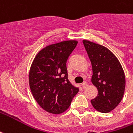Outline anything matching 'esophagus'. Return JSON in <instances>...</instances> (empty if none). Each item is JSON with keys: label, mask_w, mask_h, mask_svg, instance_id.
Returning a JSON list of instances; mask_svg holds the SVG:
<instances>
[{"label": "esophagus", "mask_w": 133, "mask_h": 133, "mask_svg": "<svg viewBox=\"0 0 133 133\" xmlns=\"http://www.w3.org/2000/svg\"><path fill=\"white\" fill-rule=\"evenodd\" d=\"M88 86V84H87V82H84L82 84V88H86Z\"/></svg>", "instance_id": "34e87169"}]
</instances>
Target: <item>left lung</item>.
Segmentation results:
<instances>
[{
    "label": "left lung",
    "instance_id": "8db88e82",
    "mask_svg": "<svg viewBox=\"0 0 133 133\" xmlns=\"http://www.w3.org/2000/svg\"><path fill=\"white\" fill-rule=\"evenodd\" d=\"M92 66L91 82L98 89L96 98L91 100L94 109L102 113H109L123 99L125 77L121 65L113 53L106 47L84 40Z\"/></svg>",
    "mask_w": 133,
    "mask_h": 133
}]
</instances>
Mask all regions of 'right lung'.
<instances>
[{"instance_id":"obj_1","label":"right lung","mask_w":133,"mask_h":133,"mask_svg":"<svg viewBox=\"0 0 133 133\" xmlns=\"http://www.w3.org/2000/svg\"><path fill=\"white\" fill-rule=\"evenodd\" d=\"M77 41H65L45 47L32 62L29 74L33 97L42 109L59 114L68 109L79 91L68 77L66 63Z\"/></svg>"}]
</instances>
